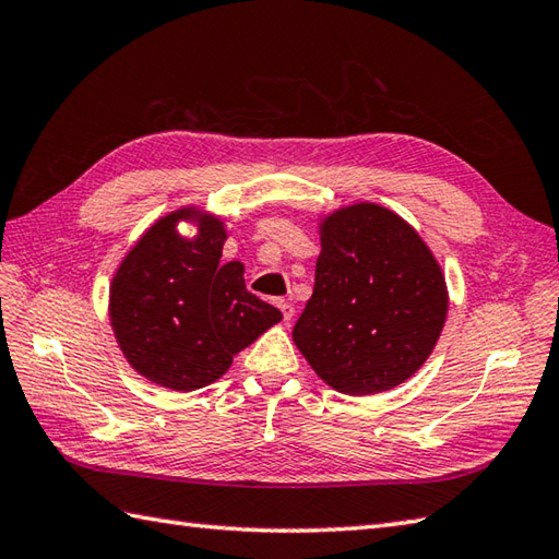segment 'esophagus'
I'll return each instance as SVG.
<instances>
[{"label":"esophagus","instance_id":"obj_1","mask_svg":"<svg viewBox=\"0 0 559 559\" xmlns=\"http://www.w3.org/2000/svg\"><path fill=\"white\" fill-rule=\"evenodd\" d=\"M276 305H278V310H281V314H283V322H290L293 314H295V307H293V302H288V300H278Z\"/></svg>","mask_w":559,"mask_h":559}]
</instances>
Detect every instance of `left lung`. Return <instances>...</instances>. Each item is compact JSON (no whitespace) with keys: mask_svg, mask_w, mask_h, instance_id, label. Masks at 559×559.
I'll return each instance as SVG.
<instances>
[{"mask_svg":"<svg viewBox=\"0 0 559 559\" xmlns=\"http://www.w3.org/2000/svg\"><path fill=\"white\" fill-rule=\"evenodd\" d=\"M319 235L314 293L293 329L295 346L341 394L399 386L442 334V269L420 235L379 204L334 211Z\"/></svg>","mask_w":559,"mask_h":559,"instance_id":"left-lung-1","label":"left lung"}]
</instances>
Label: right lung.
<instances>
[{"mask_svg": "<svg viewBox=\"0 0 559 559\" xmlns=\"http://www.w3.org/2000/svg\"><path fill=\"white\" fill-rule=\"evenodd\" d=\"M194 219V238L176 233ZM225 225L199 209L163 216L139 237L110 286V324L124 358L148 382L194 391L228 372L283 314L245 286L240 261L223 264Z\"/></svg>", "mask_w": 559, "mask_h": 559, "instance_id": "right-lung-1", "label": "right lung"}]
</instances>
